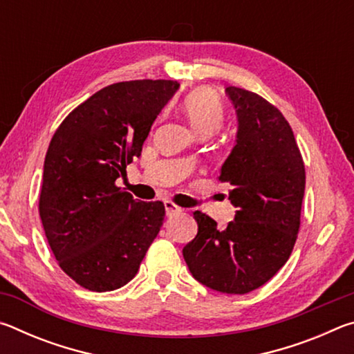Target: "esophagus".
<instances>
[{
    "mask_svg": "<svg viewBox=\"0 0 354 354\" xmlns=\"http://www.w3.org/2000/svg\"><path fill=\"white\" fill-rule=\"evenodd\" d=\"M183 211H184V209L176 206L173 201H165V212H167V215H169V217H171V215H176V214H181Z\"/></svg>",
    "mask_w": 354,
    "mask_h": 354,
    "instance_id": "34e87169",
    "label": "esophagus"
}]
</instances>
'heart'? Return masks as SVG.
I'll use <instances>...</instances> for the list:
<instances>
[{
    "label": "heart",
    "mask_w": 354,
    "mask_h": 354,
    "mask_svg": "<svg viewBox=\"0 0 354 354\" xmlns=\"http://www.w3.org/2000/svg\"><path fill=\"white\" fill-rule=\"evenodd\" d=\"M183 111L200 136L217 131L225 120V106L220 97L209 88H194L183 98Z\"/></svg>",
    "instance_id": "obj_1"
}]
</instances>
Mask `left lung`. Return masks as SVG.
I'll list each match as a JSON object with an SVG mask.
<instances>
[{"label": "left lung", "instance_id": "left-lung-1", "mask_svg": "<svg viewBox=\"0 0 354 354\" xmlns=\"http://www.w3.org/2000/svg\"><path fill=\"white\" fill-rule=\"evenodd\" d=\"M226 95L236 107L239 131L217 179L231 185L236 217L220 231L215 220L195 211L198 234L183 254L201 284L243 295L272 279L290 257L306 171L290 124L277 106L234 86L226 87Z\"/></svg>", "mask_w": 354, "mask_h": 354}]
</instances>
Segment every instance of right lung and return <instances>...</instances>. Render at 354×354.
Here are the masks:
<instances>
[{
    "instance_id": "add662e5",
    "label": "right lung",
    "mask_w": 354,
    "mask_h": 354,
    "mask_svg": "<svg viewBox=\"0 0 354 354\" xmlns=\"http://www.w3.org/2000/svg\"><path fill=\"white\" fill-rule=\"evenodd\" d=\"M179 84H111L59 124L45 156L39 214L59 267L84 289L109 292L139 272L164 223L162 201L134 200L115 184L139 158Z\"/></svg>"
}]
</instances>
